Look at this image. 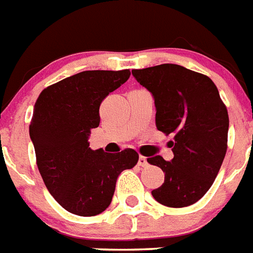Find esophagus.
Masks as SVG:
<instances>
[{"label": "esophagus", "mask_w": 253, "mask_h": 253, "mask_svg": "<svg viewBox=\"0 0 253 253\" xmlns=\"http://www.w3.org/2000/svg\"><path fill=\"white\" fill-rule=\"evenodd\" d=\"M148 163H147V158H144V156H139L138 159V166L139 167H146Z\"/></svg>", "instance_id": "esophagus-1"}]
</instances>
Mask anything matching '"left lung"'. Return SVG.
Segmentation results:
<instances>
[{
  "mask_svg": "<svg viewBox=\"0 0 253 253\" xmlns=\"http://www.w3.org/2000/svg\"><path fill=\"white\" fill-rule=\"evenodd\" d=\"M132 76L154 97L158 130L174 135L168 144L174 155L170 162L159 155L147 159L166 173L152 196L169 208L196 204L215 180L227 151L228 113L219 91L208 76L177 64L132 69Z\"/></svg>",
  "mask_w": 253,
  "mask_h": 253,
  "instance_id": "left-lung-1",
  "label": "left lung"
}]
</instances>
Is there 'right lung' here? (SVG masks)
Here are the masks:
<instances>
[{
  "label": "right lung",
  "mask_w": 253,
  "mask_h": 253,
  "mask_svg": "<svg viewBox=\"0 0 253 253\" xmlns=\"http://www.w3.org/2000/svg\"><path fill=\"white\" fill-rule=\"evenodd\" d=\"M130 71H84L45 87L30 125L41 176L67 211L93 216L111 204L125 169L138 163L134 150L106 154L90 150V130L99 125V105L125 84Z\"/></svg>",
  "instance_id": "1"
}]
</instances>
